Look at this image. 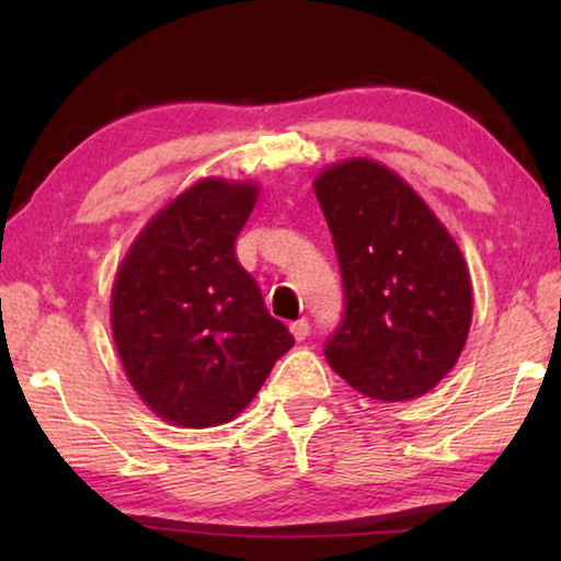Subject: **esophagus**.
<instances>
[{
	"instance_id": "obj_1",
	"label": "esophagus",
	"mask_w": 561,
	"mask_h": 561,
	"mask_svg": "<svg viewBox=\"0 0 561 561\" xmlns=\"http://www.w3.org/2000/svg\"><path fill=\"white\" fill-rule=\"evenodd\" d=\"M289 331H291V336L297 339V341H304L309 336V331H311V327H309V321L307 319H299V321H294V324L289 327Z\"/></svg>"
}]
</instances>
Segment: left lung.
<instances>
[{
  "mask_svg": "<svg viewBox=\"0 0 561 561\" xmlns=\"http://www.w3.org/2000/svg\"><path fill=\"white\" fill-rule=\"evenodd\" d=\"M314 193L344 282V319L327 360L376 401L428 393L455 366L472 321L460 247L423 197L376 160L327 168Z\"/></svg>",
  "mask_w": 561,
  "mask_h": 561,
  "instance_id": "8db88e82",
  "label": "left lung"
}]
</instances>
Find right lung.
Instances as JSON below:
<instances>
[{
	"instance_id": "obj_1",
	"label": "right lung",
	"mask_w": 561,
	"mask_h": 561,
	"mask_svg": "<svg viewBox=\"0 0 561 561\" xmlns=\"http://www.w3.org/2000/svg\"><path fill=\"white\" fill-rule=\"evenodd\" d=\"M260 187L205 178L168 203L121 262L111 329L136 393L185 428L232 421L294 346L234 254Z\"/></svg>"
}]
</instances>
